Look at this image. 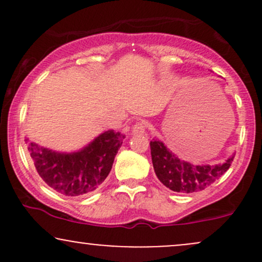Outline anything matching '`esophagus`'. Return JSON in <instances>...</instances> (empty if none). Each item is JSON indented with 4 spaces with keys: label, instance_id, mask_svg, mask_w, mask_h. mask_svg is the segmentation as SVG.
Here are the masks:
<instances>
[{
    "label": "esophagus",
    "instance_id": "esophagus-1",
    "mask_svg": "<svg viewBox=\"0 0 262 262\" xmlns=\"http://www.w3.org/2000/svg\"><path fill=\"white\" fill-rule=\"evenodd\" d=\"M146 130V125L144 122H137L135 124L133 125V128H132V133L135 134V135H140V134H144Z\"/></svg>",
    "mask_w": 262,
    "mask_h": 262
}]
</instances>
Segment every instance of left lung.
I'll use <instances>...</instances> for the list:
<instances>
[{
  "mask_svg": "<svg viewBox=\"0 0 262 262\" xmlns=\"http://www.w3.org/2000/svg\"><path fill=\"white\" fill-rule=\"evenodd\" d=\"M150 150L158 179L171 191L180 193H192L208 187L227 172L234 159L231 155L223 164L193 165L180 159L158 139L150 141Z\"/></svg>",
  "mask_w": 262,
  "mask_h": 262,
  "instance_id": "1",
  "label": "left lung"
}]
</instances>
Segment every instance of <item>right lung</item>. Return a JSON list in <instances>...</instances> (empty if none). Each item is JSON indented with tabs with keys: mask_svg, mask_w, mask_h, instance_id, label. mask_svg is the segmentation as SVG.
Returning a JSON list of instances; mask_svg holds the SVG:
<instances>
[{
	"mask_svg": "<svg viewBox=\"0 0 262 262\" xmlns=\"http://www.w3.org/2000/svg\"><path fill=\"white\" fill-rule=\"evenodd\" d=\"M124 135L107 130L76 152H56L26 139L39 176L49 187L69 197L95 191L110 173Z\"/></svg>",
	"mask_w": 262,
	"mask_h": 262,
	"instance_id": "obj_1",
	"label": "right lung"
}]
</instances>
